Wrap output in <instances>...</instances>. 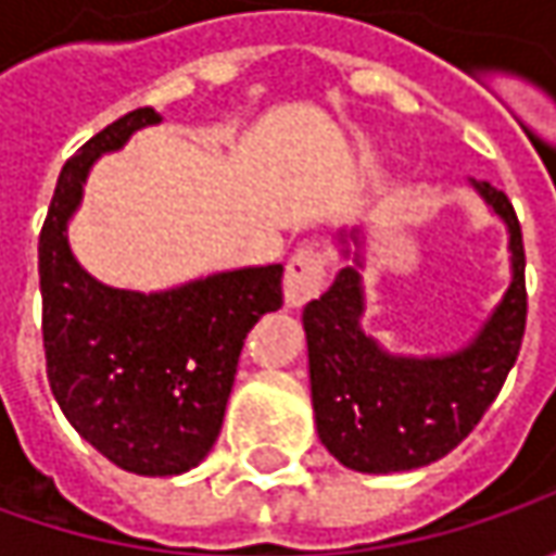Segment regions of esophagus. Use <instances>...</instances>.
I'll return each instance as SVG.
<instances>
[{
	"instance_id": "esophagus-1",
	"label": "esophagus",
	"mask_w": 556,
	"mask_h": 556,
	"mask_svg": "<svg viewBox=\"0 0 556 556\" xmlns=\"http://www.w3.org/2000/svg\"><path fill=\"white\" fill-rule=\"evenodd\" d=\"M328 275V253L318 247H300L288 260L285 268V300L288 306H303L312 296H318V290L325 285Z\"/></svg>"
}]
</instances>
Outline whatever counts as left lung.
<instances>
[{
	"label": "left lung",
	"mask_w": 556,
	"mask_h": 556,
	"mask_svg": "<svg viewBox=\"0 0 556 556\" xmlns=\"http://www.w3.org/2000/svg\"><path fill=\"white\" fill-rule=\"evenodd\" d=\"M470 185L510 235V285L477 337L445 355H393L362 331V228L340 231L353 266L303 309L315 427L325 448L358 473H399L445 458L502 393L526 331L523 231L507 194ZM356 250L353 251L352 247Z\"/></svg>",
	"instance_id": "8db88e82"
}]
</instances>
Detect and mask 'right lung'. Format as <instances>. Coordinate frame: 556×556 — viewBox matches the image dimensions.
Wrapping results in <instances>:
<instances>
[{"label": "right lung", "instance_id": "add662e5", "mask_svg": "<svg viewBox=\"0 0 556 556\" xmlns=\"http://www.w3.org/2000/svg\"><path fill=\"white\" fill-rule=\"evenodd\" d=\"M154 123V108L129 111L64 163L39 235L42 346L49 387L79 437L129 473L176 477L219 437L247 331L285 303V266L141 293L108 288L76 263L67 223L92 163Z\"/></svg>", "mask_w": 556, "mask_h": 556}]
</instances>
